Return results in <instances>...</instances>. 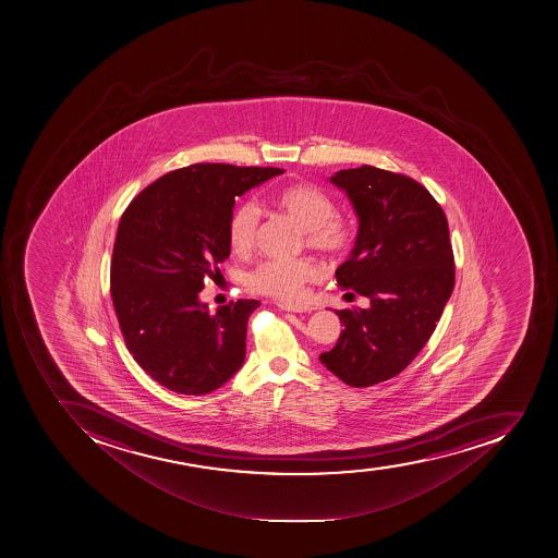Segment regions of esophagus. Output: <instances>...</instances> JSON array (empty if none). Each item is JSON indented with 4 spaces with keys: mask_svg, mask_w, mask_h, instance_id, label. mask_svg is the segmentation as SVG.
I'll return each mask as SVG.
<instances>
[{
    "mask_svg": "<svg viewBox=\"0 0 558 558\" xmlns=\"http://www.w3.org/2000/svg\"><path fill=\"white\" fill-rule=\"evenodd\" d=\"M278 308L286 310V312H292V314H306V312H312V308L306 306V304L278 303Z\"/></svg>",
    "mask_w": 558,
    "mask_h": 558,
    "instance_id": "34e87169",
    "label": "esophagus"
}]
</instances>
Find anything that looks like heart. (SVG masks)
Listing matches in <instances>:
<instances>
[{"label":"heart","instance_id":"b5f03b06","mask_svg":"<svg viewBox=\"0 0 558 558\" xmlns=\"http://www.w3.org/2000/svg\"><path fill=\"white\" fill-rule=\"evenodd\" d=\"M278 209L289 215L306 235L312 248L326 254H341L354 240L349 220L335 215L337 208L329 195L314 184L294 183L272 195ZM258 227V209L254 203L235 206L229 218L227 235L232 252L248 254L254 248ZM320 267L310 258L295 260H267L250 272L248 286L258 294L271 295L280 301L300 300L304 283L317 280Z\"/></svg>","mask_w":558,"mask_h":558}]
</instances>
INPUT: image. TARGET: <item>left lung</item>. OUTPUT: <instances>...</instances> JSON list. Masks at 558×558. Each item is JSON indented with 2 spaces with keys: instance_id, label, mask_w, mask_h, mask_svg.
I'll return each instance as SVG.
<instances>
[{
  "instance_id": "left-lung-1",
  "label": "left lung",
  "mask_w": 558,
  "mask_h": 558,
  "mask_svg": "<svg viewBox=\"0 0 558 558\" xmlns=\"http://www.w3.org/2000/svg\"><path fill=\"white\" fill-rule=\"evenodd\" d=\"M357 235L337 281L345 298L366 295L368 308L338 310L343 331L320 363L340 380L368 387L405 369L435 331L454 287L449 226L428 190L377 167L338 171Z\"/></svg>"
}]
</instances>
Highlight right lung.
I'll use <instances>...</instances> for the list:
<instances>
[{
  "label": "right lung",
  "mask_w": 558,
  "mask_h": 558,
  "mask_svg": "<svg viewBox=\"0 0 558 558\" xmlns=\"http://www.w3.org/2000/svg\"><path fill=\"white\" fill-rule=\"evenodd\" d=\"M275 167L195 163L161 175L130 203L116 234L111 295L138 366L180 395H208L234 377L246 355V323L258 301L209 314L198 292L231 255L235 197Z\"/></svg>",
  "instance_id": "1"
}]
</instances>
